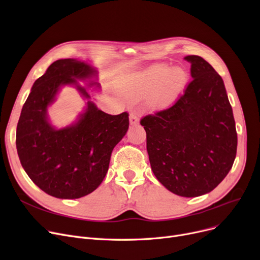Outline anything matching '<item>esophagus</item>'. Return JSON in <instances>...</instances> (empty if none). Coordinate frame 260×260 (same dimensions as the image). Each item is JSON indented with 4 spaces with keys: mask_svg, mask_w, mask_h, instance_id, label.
<instances>
[{
    "mask_svg": "<svg viewBox=\"0 0 260 260\" xmlns=\"http://www.w3.org/2000/svg\"><path fill=\"white\" fill-rule=\"evenodd\" d=\"M129 119H130V123H131V125H135V123L139 122L140 117H139V115H138L137 112H131Z\"/></svg>",
    "mask_w": 260,
    "mask_h": 260,
    "instance_id": "esophagus-1",
    "label": "esophagus"
}]
</instances>
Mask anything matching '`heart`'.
Returning <instances> with one entry per match:
<instances>
[{
	"mask_svg": "<svg viewBox=\"0 0 260 260\" xmlns=\"http://www.w3.org/2000/svg\"><path fill=\"white\" fill-rule=\"evenodd\" d=\"M188 80L182 68L170 70L164 64H155L144 71L133 73L125 80V93L131 100H141L149 95L148 103L155 109H165L174 104Z\"/></svg>",
	"mask_w": 260,
	"mask_h": 260,
	"instance_id": "obj_1",
	"label": "heart"
}]
</instances>
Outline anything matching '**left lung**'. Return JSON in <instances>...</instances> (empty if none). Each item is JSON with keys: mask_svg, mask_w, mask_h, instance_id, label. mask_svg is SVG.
Listing matches in <instances>:
<instances>
[{"mask_svg": "<svg viewBox=\"0 0 260 260\" xmlns=\"http://www.w3.org/2000/svg\"><path fill=\"white\" fill-rule=\"evenodd\" d=\"M191 81L177 103L141 119L151 169L164 186L181 197H199L221 183L236 157L237 132L225 86L199 56Z\"/></svg>", "mask_w": 260, "mask_h": 260, "instance_id": "1", "label": "left lung"}]
</instances>
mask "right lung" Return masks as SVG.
<instances>
[{
    "label": "right lung",
    "instance_id": "right-lung-1",
    "mask_svg": "<svg viewBox=\"0 0 260 260\" xmlns=\"http://www.w3.org/2000/svg\"><path fill=\"white\" fill-rule=\"evenodd\" d=\"M93 77L97 71L84 61H55L35 81L18 121L16 145L22 167L37 186L59 199H78L100 186L111 153L129 128L127 112H103L77 80ZM62 85L76 86L88 105L75 124L56 129L48 121L47 108ZM89 85L100 88L93 80Z\"/></svg>",
    "mask_w": 260,
    "mask_h": 260
}]
</instances>
